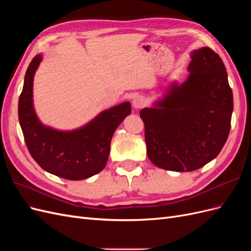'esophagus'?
Segmentation results:
<instances>
[{
  "label": "esophagus",
  "mask_w": 251,
  "mask_h": 251,
  "mask_svg": "<svg viewBox=\"0 0 251 251\" xmlns=\"http://www.w3.org/2000/svg\"><path fill=\"white\" fill-rule=\"evenodd\" d=\"M147 100L143 96H136L133 100V107L135 109H141L146 105Z\"/></svg>",
  "instance_id": "obj_1"
}]
</instances>
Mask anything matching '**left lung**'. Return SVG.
Returning a JSON list of instances; mask_svg holds the SVG:
<instances>
[{"label": "left lung", "mask_w": 251, "mask_h": 251, "mask_svg": "<svg viewBox=\"0 0 251 251\" xmlns=\"http://www.w3.org/2000/svg\"><path fill=\"white\" fill-rule=\"evenodd\" d=\"M191 57L187 79L139 113L148 156L163 170L202 168L219 155L230 131L233 98L221 57L209 47Z\"/></svg>", "instance_id": "left-lung-1"}]
</instances>
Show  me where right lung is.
<instances>
[{"label":"right lung","mask_w":251,"mask_h":251,"mask_svg":"<svg viewBox=\"0 0 251 251\" xmlns=\"http://www.w3.org/2000/svg\"><path fill=\"white\" fill-rule=\"evenodd\" d=\"M42 56L30 63L19 100V120L30 155L43 170L68 180H82L98 174L107 164L114 132L131 114L130 102L101 112L91 123L72 132L43 126L32 102L35 70Z\"/></svg>","instance_id":"right-lung-1"}]
</instances>
